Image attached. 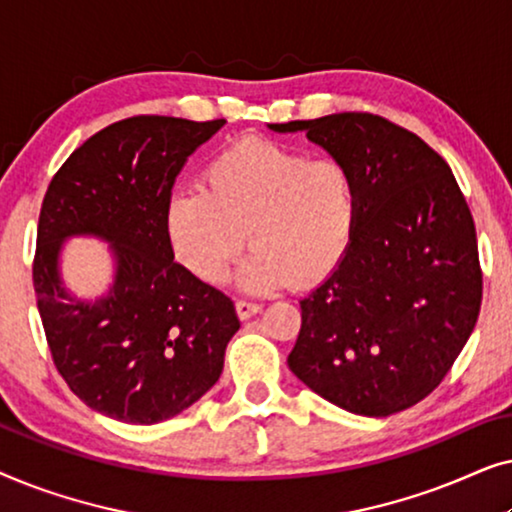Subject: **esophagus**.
I'll return each mask as SVG.
<instances>
[{
  "label": "esophagus",
  "mask_w": 512,
  "mask_h": 512,
  "mask_svg": "<svg viewBox=\"0 0 512 512\" xmlns=\"http://www.w3.org/2000/svg\"><path fill=\"white\" fill-rule=\"evenodd\" d=\"M235 310H237V317H240V319L244 321V319L254 317V314L261 312V305H258V303H249V300H237Z\"/></svg>",
  "instance_id": "esophagus-1"
}]
</instances>
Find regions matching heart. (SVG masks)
Listing matches in <instances>:
<instances>
[{
    "instance_id": "b5f03b06",
    "label": "heart",
    "mask_w": 512,
    "mask_h": 512,
    "mask_svg": "<svg viewBox=\"0 0 512 512\" xmlns=\"http://www.w3.org/2000/svg\"><path fill=\"white\" fill-rule=\"evenodd\" d=\"M359 198L338 160H312L296 146L244 137L202 167V188H181L165 207L177 261L205 284H221L244 242L247 291L270 293L331 275L352 242Z\"/></svg>"
}]
</instances>
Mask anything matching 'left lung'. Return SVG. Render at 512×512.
Masks as SVG:
<instances>
[{
    "label": "left lung",
    "instance_id": "left-lung-1",
    "mask_svg": "<svg viewBox=\"0 0 512 512\" xmlns=\"http://www.w3.org/2000/svg\"><path fill=\"white\" fill-rule=\"evenodd\" d=\"M268 128L305 132L347 167L359 198L345 258L300 300L291 373L354 415L410 408L447 375L480 314L478 240L450 165L361 111Z\"/></svg>",
    "mask_w": 512,
    "mask_h": 512
}]
</instances>
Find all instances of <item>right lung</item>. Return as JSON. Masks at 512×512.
<instances>
[{
  "mask_svg": "<svg viewBox=\"0 0 512 512\" xmlns=\"http://www.w3.org/2000/svg\"><path fill=\"white\" fill-rule=\"evenodd\" d=\"M226 121L132 116L65 160L44 195L34 291L58 373L88 408L125 424L165 422L219 382L240 328L226 293L174 261L165 207L191 153ZM69 236L110 242L115 279L97 299L61 282Z\"/></svg>",
  "mask_w": 512,
  "mask_h": 512,
  "instance_id": "obj_1",
  "label": "right lung"
}]
</instances>
